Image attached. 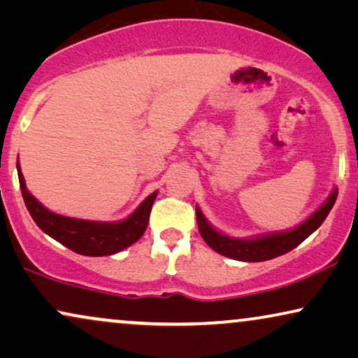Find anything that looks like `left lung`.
I'll use <instances>...</instances> for the list:
<instances>
[{
    "label": "left lung",
    "instance_id": "8db88e82",
    "mask_svg": "<svg viewBox=\"0 0 358 358\" xmlns=\"http://www.w3.org/2000/svg\"><path fill=\"white\" fill-rule=\"evenodd\" d=\"M336 199L337 189L331 193V196L326 199V203H324L316 213H313L306 221L299 224L298 227H294L293 231L257 237V239L250 241L232 239V237H227L221 234V232H217L216 229L209 226L208 221L203 216V213L199 211V208H196L198 229L204 242H206L213 250H216L217 254L242 262H264L287 254V252L293 250L294 247L301 244L308 236H311L324 222V219L327 217L329 211L334 206Z\"/></svg>",
    "mask_w": 358,
    "mask_h": 358
}]
</instances>
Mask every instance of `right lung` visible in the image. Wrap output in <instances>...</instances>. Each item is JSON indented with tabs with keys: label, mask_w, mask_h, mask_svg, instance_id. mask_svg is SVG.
Listing matches in <instances>:
<instances>
[{
	"label": "right lung",
	"mask_w": 358,
	"mask_h": 358,
	"mask_svg": "<svg viewBox=\"0 0 358 358\" xmlns=\"http://www.w3.org/2000/svg\"><path fill=\"white\" fill-rule=\"evenodd\" d=\"M19 187L34 222L45 234L60 244L69 247L76 254L88 257L113 255L137 242L145 232L152 204L157 198V192L147 196L141 206L129 217L119 222H96L85 219L65 217L45 209L32 194L27 192L21 169L17 166Z\"/></svg>",
	"instance_id": "1"
}]
</instances>
